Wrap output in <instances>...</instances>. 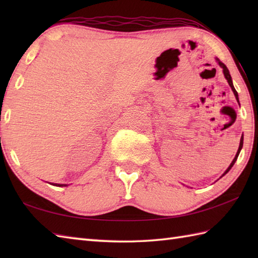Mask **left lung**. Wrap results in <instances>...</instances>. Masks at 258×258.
Returning <instances> with one entry per match:
<instances>
[{"label":"left lung","mask_w":258,"mask_h":258,"mask_svg":"<svg viewBox=\"0 0 258 258\" xmlns=\"http://www.w3.org/2000/svg\"><path fill=\"white\" fill-rule=\"evenodd\" d=\"M216 61L218 62V64H220V67L223 69V72H224V75H225V79L227 80V82H228V84H229V86L232 87V91L234 92V95H235V97H236V100L238 101V94H237V92H236V90H235V87H234V85H233V82H232V78H231V74H229V71H228V69L226 68V65L224 64L223 62H221L220 59L218 58H216ZM243 140H244V138L242 136V138H240V143H239V147H238V151H237V153H236V155H235V157H234V160H233V162L231 163V165L228 166V168L226 169L225 171V173H224L222 176H224V175H225L226 173H228V171L229 169H231L232 167H233V165L235 164V162H236V160H237V157H238V154H239V152H240V150H242V147H243Z\"/></svg>","instance_id":"8db88e82"}]
</instances>
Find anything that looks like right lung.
Segmentation results:
<instances>
[{
	"label": "right lung",
	"mask_w": 258,
	"mask_h": 258,
	"mask_svg": "<svg viewBox=\"0 0 258 258\" xmlns=\"http://www.w3.org/2000/svg\"><path fill=\"white\" fill-rule=\"evenodd\" d=\"M53 185H56V186H68V185H65V184H53Z\"/></svg>",
	"instance_id": "1"
}]
</instances>
